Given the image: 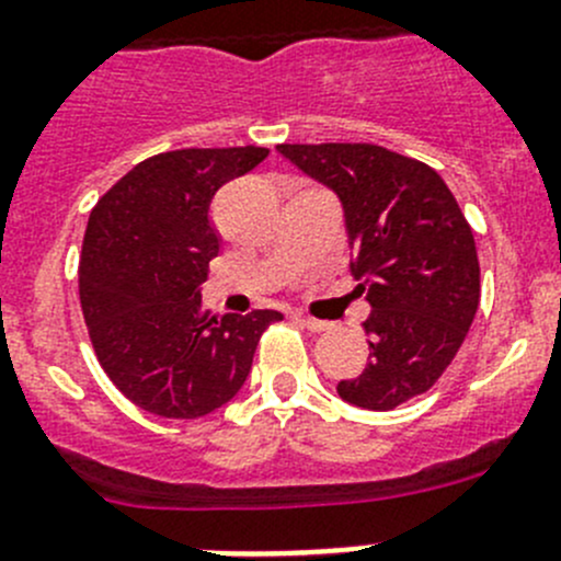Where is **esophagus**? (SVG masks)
Here are the masks:
<instances>
[{
	"instance_id": "esophagus-1",
	"label": "esophagus",
	"mask_w": 561,
	"mask_h": 561,
	"mask_svg": "<svg viewBox=\"0 0 561 561\" xmlns=\"http://www.w3.org/2000/svg\"><path fill=\"white\" fill-rule=\"evenodd\" d=\"M295 319L302 324V328L311 330V333H324V330L333 328V324H330V322H322V319H313V317H300V313H297Z\"/></svg>"
}]
</instances>
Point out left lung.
<instances>
[{
    "label": "left lung",
    "mask_w": 561,
    "mask_h": 561,
    "mask_svg": "<svg viewBox=\"0 0 561 561\" xmlns=\"http://www.w3.org/2000/svg\"><path fill=\"white\" fill-rule=\"evenodd\" d=\"M344 206L352 275L371 313L369 364L339 382L344 402L393 410L449 369L479 308L473 231L446 181L419 159L371 142L277 146Z\"/></svg>",
    "instance_id": "8db88e82"
}]
</instances>
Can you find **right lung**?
<instances>
[{"instance_id":"1","label":"right lung","mask_w":561,"mask_h":561,"mask_svg":"<svg viewBox=\"0 0 561 561\" xmlns=\"http://www.w3.org/2000/svg\"><path fill=\"white\" fill-rule=\"evenodd\" d=\"M266 148H181L135 164L99 197L79 255V300L117 391L153 415L201 419L237 397L261 333L284 313L211 317L197 286L220 253L209 206Z\"/></svg>"}]
</instances>
